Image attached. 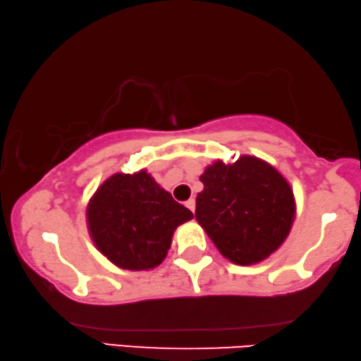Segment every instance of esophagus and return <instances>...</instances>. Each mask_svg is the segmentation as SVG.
Here are the masks:
<instances>
[{
    "label": "esophagus",
    "mask_w": 361,
    "mask_h": 361,
    "mask_svg": "<svg viewBox=\"0 0 361 361\" xmlns=\"http://www.w3.org/2000/svg\"><path fill=\"white\" fill-rule=\"evenodd\" d=\"M185 206H187V208H188V209H190L192 212H195V200H193V198H190V200H187V202H185Z\"/></svg>",
    "instance_id": "34e87169"
}]
</instances>
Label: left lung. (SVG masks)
I'll return each instance as SVG.
<instances>
[{
	"label": "left lung",
	"mask_w": 361,
	"mask_h": 361,
	"mask_svg": "<svg viewBox=\"0 0 361 361\" xmlns=\"http://www.w3.org/2000/svg\"><path fill=\"white\" fill-rule=\"evenodd\" d=\"M195 217L228 261L250 265L269 257L291 230L294 195L279 171L262 159L216 161L200 177Z\"/></svg>",
	"instance_id": "obj_1"
}]
</instances>
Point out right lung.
<instances>
[{"label":"right lung","instance_id":"obj_1","mask_svg":"<svg viewBox=\"0 0 361 361\" xmlns=\"http://www.w3.org/2000/svg\"><path fill=\"white\" fill-rule=\"evenodd\" d=\"M192 211L150 174H114L87 204V227L99 251L128 270H149L166 257L177 226Z\"/></svg>","mask_w":361,"mask_h":361}]
</instances>
